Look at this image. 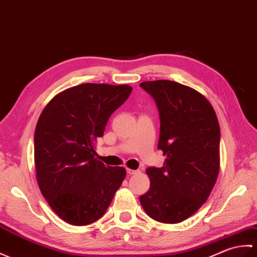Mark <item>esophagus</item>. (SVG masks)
I'll use <instances>...</instances> for the list:
<instances>
[{"label": "esophagus", "instance_id": "obj_1", "mask_svg": "<svg viewBox=\"0 0 257 257\" xmlns=\"http://www.w3.org/2000/svg\"><path fill=\"white\" fill-rule=\"evenodd\" d=\"M126 173H127L128 175H135V174H138V173H139V170H134V169H130V168H127V169H126Z\"/></svg>", "mask_w": 257, "mask_h": 257}]
</instances>
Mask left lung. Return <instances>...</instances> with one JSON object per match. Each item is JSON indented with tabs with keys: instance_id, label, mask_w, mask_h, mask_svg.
<instances>
[{
	"instance_id": "1",
	"label": "left lung",
	"mask_w": 257,
	"mask_h": 257,
	"mask_svg": "<svg viewBox=\"0 0 257 257\" xmlns=\"http://www.w3.org/2000/svg\"><path fill=\"white\" fill-rule=\"evenodd\" d=\"M155 100L159 119L158 150L163 167H148L151 187L140 197L147 215L163 223H179L206 202L220 166V126L204 96L170 80L140 84Z\"/></svg>"
}]
</instances>
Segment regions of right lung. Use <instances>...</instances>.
Returning <instances> with one entry per match:
<instances>
[{
	"label": "right lung",
	"mask_w": 257,
	"mask_h": 257,
	"mask_svg": "<svg viewBox=\"0 0 257 257\" xmlns=\"http://www.w3.org/2000/svg\"><path fill=\"white\" fill-rule=\"evenodd\" d=\"M127 84L82 83L62 91L42 112L34 135L37 182L60 219L72 225L99 220L126 175L94 156L111 114L127 100Z\"/></svg>",
	"instance_id": "1"
}]
</instances>
